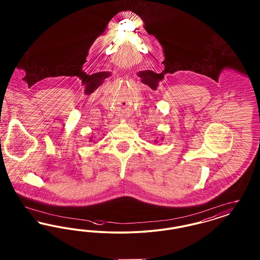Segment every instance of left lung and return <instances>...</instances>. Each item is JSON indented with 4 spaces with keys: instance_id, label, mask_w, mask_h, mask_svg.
Returning a JSON list of instances; mask_svg holds the SVG:
<instances>
[{
    "instance_id": "8db88e82",
    "label": "left lung",
    "mask_w": 260,
    "mask_h": 260,
    "mask_svg": "<svg viewBox=\"0 0 260 260\" xmlns=\"http://www.w3.org/2000/svg\"><path fill=\"white\" fill-rule=\"evenodd\" d=\"M162 139H164V137H161V140H162ZM154 142H155V143H157V142H158V140H157V139H155V141H154Z\"/></svg>"
}]
</instances>
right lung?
I'll return each instance as SVG.
<instances>
[{
  "label": "right lung",
  "mask_w": 260,
  "mask_h": 260,
  "mask_svg": "<svg viewBox=\"0 0 260 260\" xmlns=\"http://www.w3.org/2000/svg\"><path fill=\"white\" fill-rule=\"evenodd\" d=\"M90 140H91V139H90Z\"/></svg>",
  "instance_id": "1"
}]
</instances>
